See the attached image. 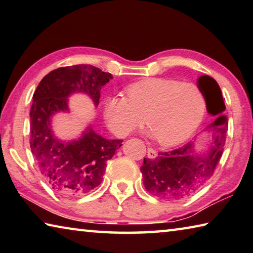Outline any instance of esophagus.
I'll use <instances>...</instances> for the list:
<instances>
[{
    "label": "esophagus",
    "mask_w": 253,
    "mask_h": 253,
    "mask_svg": "<svg viewBox=\"0 0 253 253\" xmlns=\"http://www.w3.org/2000/svg\"><path fill=\"white\" fill-rule=\"evenodd\" d=\"M147 157L151 158V160H154V158L157 157V152L153 148H148L147 149Z\"/></svg>",
    "instance_id": "34e87169"
}]
</instances>
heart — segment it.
I'll return each mask as SVG.
<instances>
[{"instance_id":"heart-1","label":"heart","mask_w":253,"mask_h":253,"mask_svg":"<svg viewBox=\"0 0 253 253\" xmlns=\"http://www.w3.org/2000/svg\"><path fill=\"white\" fill-rule=\"evenodd\" d=\"M127 98L111 96L105 100L104 117L109 129L126 136L146 122L156 140L173 146L187 139L202 122L205 99L193 84L149 78L125 89Z\"/></svg>"}]
</instances>
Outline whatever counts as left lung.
<instances>
[{
  "mask_svg": "<svg viewBox=\"0 0 253 253\" xmlns=\"http://www.w3.org/2000/svg\"><path fill=\"white\" fill-rule=\"evenodd\" d=\"M207 110L214 121L207 127L212 143L207 151L198 153L193 142L170 152L160 153L154 160L144 158L140 168L144 186L149 193L166 201L186 199L204 185L215 170L222 156L228 130V117L220 85L208 75L198 79Z\"/></svg>",
  "mask_w": 253,
  "mask_h": 253,
  "instance_id": "1",
  "label": "left lung"
}]
</instances>
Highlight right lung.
I'll return each mask as SVG.
<instances>
[{"label": "right lung", "mask_w": 253, "mask_h": 253, "mask_svg": "<svg viewBox=\"0 0 253 253\" xmlns=\"http://www.w3.org/2000/svg\"><path fill=\"white\" fill-rule=\"evenodd\" d=\"M113 76L90 65L58 68L40 81L30 110V147L42 177L63 196L87 194L102 181L106 163L122 139H106L89 125L77 139L61 140L52 130V117L69 113L68 98L84 93L96 107L101 87Z\"/></svg>", "instance_id": "add662e5"}]
</instances>
